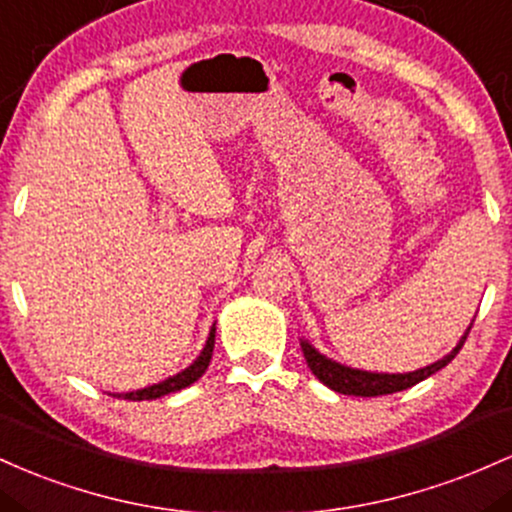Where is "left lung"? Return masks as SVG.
I'll return each mask as SVG.
<instances>
[{"instance_id": "obj_1", "label": "left lung", "mask_w": 512, "mask_h": 512, "mask_svg": "<svg viewBox=\"0 0 512 512\" xmlns=\"http://www.w3.org/2000/svg\"><path fill=\"white\" fill-rule=\"evenodd\" d=\"M469 331H472V324L467 326L464 336L459 338V343L450 350L447 355H442L440 360L430 363L421 370L413 372H370V370H358V367L350 365H341L336 360L329 358V355L319 353L307 338H300V346L304 353V360H307L309 370L314 372L319 382H324L326 387L333 389L338 394H353V396H382V394H394V392H404V389L413 387V384L428 380L430 375L442 370L447 363H452V358L459 353V348L464 346L467 341Z\"/></svg>"}]
</instances>
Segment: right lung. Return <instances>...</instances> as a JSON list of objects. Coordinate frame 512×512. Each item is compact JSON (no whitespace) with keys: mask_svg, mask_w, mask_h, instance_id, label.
Masks as SVG:
<instances>
[{"mask_svg":"<svg viewBox=\"0 0 512 512\" xmlns=\"http://www.w3.org/2000/svg\"><path fill=\"white\" fill-rule=\"evenodd\" d=\"M212 348H215V324H212V329L208 333V341H205L200 355L186 367V370L176 372V375L166 377V380L157 382V384H149V387H145V389H135V392H123V394H113V396H118V399H130V401H145V399L149 401V399H159V396H166V394L181 392V389L191 387L193 382H198L200 377H203V372L208 370L210 358H212Z\"/></svg>","mask_w":512,"mask_h":512,"instance_id":"obj_1","label":"right lung"}]
</instances>
